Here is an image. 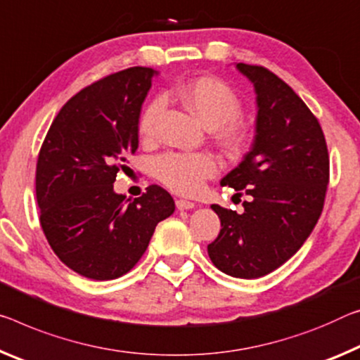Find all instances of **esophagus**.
I'll list each match as a JSON object with an SVG mask.
<instances>
[{
  "instance_id": "1",
  "label": "esophagus",
  "mask_w": 360,
  "mask_h": 360,
  "mask_svg": "<svg viewBox=\"0 0 360 360\" xmlns=\"http://www.w3.org/2000/svg\"><path fill=\"white\" fill-rule=\"evenodd\" d=\"M193 207H195V203L191 200H184V198H178L176 200V208L178 210H192Z\"/></svg>"
}]
</instances>
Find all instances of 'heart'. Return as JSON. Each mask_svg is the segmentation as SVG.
<instances>
[{"instance_id": "heart-1", "label": "heart", "mask_w": 360, "mask_h": 360, "mask_svg": "<svg viewBox=\"0 0 360 360\" xmlns=\"http://www.w3.org/2000/svg\"><path fill=\"white\" fill-rule=\"evenodd\" d=\"M174 94L184 102L191 112L216 128V134L229 149H238L245 141V124L242 115V101L229 84L216 77H202L191 83L174 88ZM162 96L152 99L139 117V133L152 138L157 120L163 110ZM219 163L208 152H176L168 150L152 160V173L169 191L193 195L203 187V182L218 173Z\"/></svg>"}]
</instances>
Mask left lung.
Wrapping results in <instances>:
<instances>
[{"mask_svg": "<svg viewBox=\"0 0 360 360\" xmlns=\"http://www.w3.org/2000/svg\"><path fill=\"white\" fill-rule=\"evenodd\" d=\"M255 84L256 138L221 186L248 195L243 213L213 205L221 231L208 245L213 264L227 276L258 278L298 252L323 210L330 158L323 131L303 99L267 68L237 64Z\"/></svg>", "mask_w": 360, "mask_h": 360, "instance_id": "left-lung-1", "label": "left lung"}]
</instances>
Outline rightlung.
Instances as JSON below:
<instances>
[{"label":"right lung","instance_id":"obj_1","mask_svg":"<svg viewBox=\"0 0 360 360\" xmlns=\"http://www.w3.org/2000/svg\"><path fill=\"white\" fill-rule=\"evenodd\" d=\"M152 68L131 67L68 99L51 123L37 162L39 224L67 267L93 281L122 277L146 253L174 200L157 184L133 202L113 192L138 149L141 107Z\"/></svg>","mask_w":360,"mask_h":360}]
</instances>
